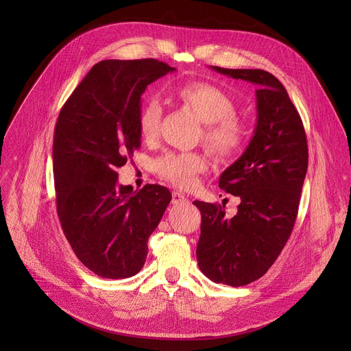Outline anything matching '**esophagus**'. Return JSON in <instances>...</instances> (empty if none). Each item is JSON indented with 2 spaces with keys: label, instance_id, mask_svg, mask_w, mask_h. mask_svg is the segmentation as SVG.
<instances>
[{
  "label": "esophagus",
  "instance_id": "obj_1",
  "mask_svg": "<svg viewBox=\"0 0 351 351\" xmlns=\"http://www.w3.org/2000/svg\"><path fill=\"white\" fill-rule=\"evenodd\" d=\"M183 202H188V197L185 195H182L179 192H173L172 193V204L173 205H179L183 204Z\"/></svg>",
  "mask_w": 351,
  "mask_h": 351
}]
</instances>
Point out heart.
I'll return each instance as SVG.
<instances>
[{
    "label": "heart",
    "instance_id": "obj_1",
    "mask_svg": "<svg viewBox=\"0 0 351 351\" xmlns=\"http://www.w3.org/2000/svg\"><path fill=\"white\" fill-rule=\"evenodd\" d=\"M175 97L204 122L202 141L213 156L228 159L241 151L246 139V126L234 115L236 105L222 88L209 82H189L178 86ZM162 114V106L155 99L141 106L138 129L143 141L151 142L158 136ZM206 166V156L200 152H171L155 160V172L179 189H191Z\"/></svg>",
    "mask_w": 351,
    "mask_h": 351
}]
</instances>
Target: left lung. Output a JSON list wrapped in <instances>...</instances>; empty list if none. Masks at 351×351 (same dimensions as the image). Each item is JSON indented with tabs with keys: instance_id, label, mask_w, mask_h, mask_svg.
Returning a JSON list of instances; mask_svg holds the SVG:
<instances>
[{
	"instance_id": "8db88e82",
	"label": "left lung",
	"mask_w": 351,
	"mask_h": 351,
	"mask_svg": "<svg viewBox=\"0 0 351 351\" xmlns=\"http://www.w3.org/2000/svg\"><path fill=\"white\" fill-rule=\"evenodd\" d=\"M212 69L257 85V122L245 154L220 175L219 188L241 197L225 206L195 200L200 210L197 265L215 283L239 287L270 269L296 222L308 165L302 118L282 82L263 69Z\"/></svg>"
}]
</instances>
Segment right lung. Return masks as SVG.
<instances>
[{"label":"right lung","instance_id":"1","mask_svg":"<svg viewBox=\"0 0 351 351\" xmlns=\"http://www.w3.org/2000/svg\"><path fill=\"white\" fill-rule=\"evenodd\" d=\"M172 71L152 58L101 61L66 99L55 125L61 228L81 263L101 278L125 279L142 269L147 239L172 199L160 185L122 186L117 172L141 146V95Z\"/></svg>","mask_w":351,"mask_h":351}]
</instances>
